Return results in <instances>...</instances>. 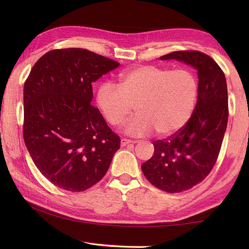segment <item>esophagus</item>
<instances>
[{
    "mask_svg": "<svg viewBox=\"0 0 249 249\" xmlns=\"http://www.w3.org/2000/svg\"><path fill=\"white\" fill-rule=\"evenodd\" d=\"M130 144H134V142L130 141V140H126V138H122V140H121V146L122 147L127 146V145H130Z\"/></svg>",
    "mask_w": 249,
    "mask_h": 249,
    "instance_id": "1",
    "label": "esophagus"
}]
</instances>
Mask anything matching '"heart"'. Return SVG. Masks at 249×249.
Listing matches in <instances>:
<instances>
[{
	"label": "heart",
	"mask_w": 249,
	"mask_h": 249,
	"mask_svg": "<svg viewBox=\"0 0 249 249\" xmlns=\"http://www.w3.org/2000/svg\"><path fill=\"white\" fill-rule=\"evenodd\" d=\"M119 80V86L101 84L96 104L112 126L123 123L135 105L137 114L124 128L129 136H147L154 130L158 136H169L190 120L199 92L190 70L140 66L122 72Z\"/></svg>",
	"instance_id": "heart-1"
}]
</instances>
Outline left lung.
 Masks as SVG:
<instances>
[{
  "label": "left lung",
  "instance_id": "8db88e82",
  "mask_svg": "<svg viewBox=\"0 0 249 249\" xmlns=\"http://www.w3.org/2000/svg\"><path fill=\"white\" fill-rule=\"evenodd\" d=\"M176 59L197 71L199 92L195 111L182 128L155 141L154 156L142 165L147 180L160 190H189L205 179L215 165L229 119L225 74L208 54L181 50L160 57Z\"/></svg>",
  "mask_w": 249,
  "mask_h": 249
}]
</instances>
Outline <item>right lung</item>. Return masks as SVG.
Here are the masks:
<instances>
[{
  "instance_id": "1",
  "label": "right lung",
  "mask_w": 249,
  "mask_h": 249,
  "mask_svg": "<svg viewBox=\"0 0 249 249\" xmlns=\"http://www.w3.org/2000/svg\"><path fill=\"white\" fill-rule=\"evenodd\" d=\"M119 66L87 49H54L25 81V145L41 175L64 190L98 183L120 148V137L91 105L92 83Z\"/></svg>"
}]
</instances>
